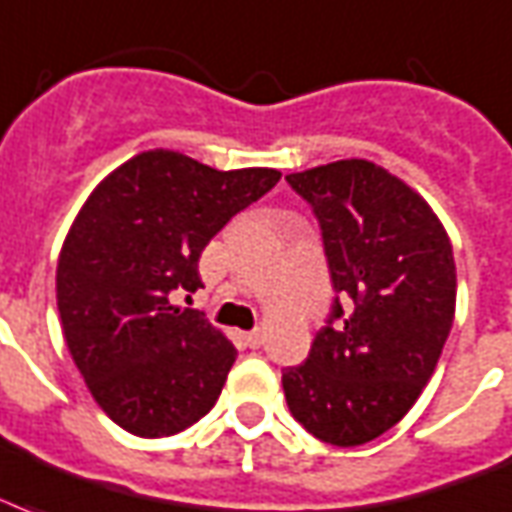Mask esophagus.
<instances>
[{
	"label": "esophagus",
	"instance_id": "obj_1",
	"mask_svg": "<svg viewBox=\"0 0 512 512\" xmlns=\"http://www.w3.org/2000/svg\"><path fill=\"white\" fill-rule=\"evenodd\" d=\"M244 341H247L249 349H260L263 346V330H249V333H244Z\"/></svg>",
	"mask_w": 512,
	"mask_h": 512
}]
</instances>
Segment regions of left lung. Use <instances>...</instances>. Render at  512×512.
I'll list each match as a JSON object with an SVG mask.
<instances>
[{
	"mask_svg": "<svg viewBox=\"0 0 512 512\" xmlns=\"http://www.w3.org/2000/svg\"><path fill=\"white\" fill-rule=\"evenodd\" d=\"M287 182L317 214L341 298L308 360L282 373L284 397L314 438L362 446L395 427L435 373L454 325V249L432 206L376 163L349 158Z\"/></svg>",
	"mask_w": 512,
	"mask_h": 512,
	"instance_id": "obj_1",
	"label": "left lung"
}]
</instances>
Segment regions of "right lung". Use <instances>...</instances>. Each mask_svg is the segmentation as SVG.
<instances>
[{"instance_id":"add662e5","label":"right lung","mask_w":512,"mask_h":512,"mask_svg":"<svg viewBox=\"0 0 512 512\" xmlns=\"http://www.w3.org/2000/svg\"><path fill=\"white\" fill-rule=\"evenodd\" d=\"M279 179L147 150L88 195L58 255L56 300L74 365L117 427L166 438L214 408L236 349L171 292L201 287L206 244Z\"/></svg>"}]
</instances>
